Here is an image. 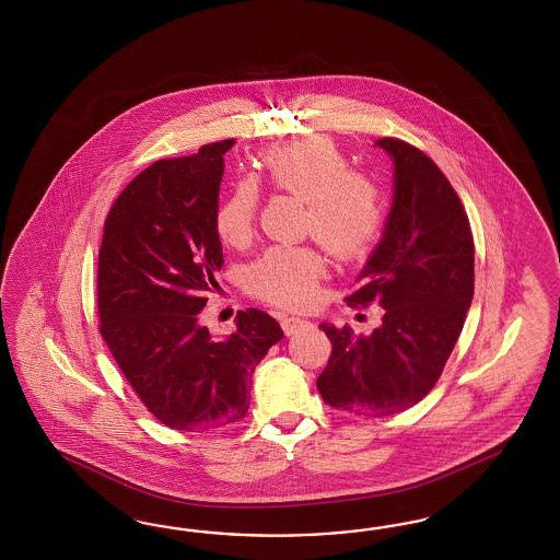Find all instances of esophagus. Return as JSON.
Wrapping results in <instances>:
<instances>
[{
    "label": "esophagus",
    "mask_w": 560,
    "mask_h": 560,
    "mask_svg": "<svg viewBox=\"0 0 560 560\" xmlns=\"http://www.w3.org/2000/svg\"><path fill=\"white\" fill-rule=\"evenodd\" d=\"M305 320L302 318H295V316H283L281 318V328H283V332L291 337V335H295L300 328H304Z\"/></svg>",
    "instance_id": "obj_1"
}]
</instances>
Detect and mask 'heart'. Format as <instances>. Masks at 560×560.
<instances>
[{
    "mask_svg": "<svg viewBox=\"0 0 560 560\" xmlns=\"http://www.w3.org/2000/svg\"><path fill=\"white\" fill-rule=\"evenodd\" d=\"M265 174L272 187L307 203L305 232L342 260L365 255L382 232V190L370 176L353 172L351 162L328 137H307L267 155ZM258 195L237 185L221 199L213 223L230 246L246 244L255 232ZM326 272V260L307 246H272L255 258L244 283L269 304H312Z\"/></svg>",
    "mask_w": 560,
    "mask_h": 560,
    "instance_id": "obj_1",
    "label": "heart"
}]
</instances>
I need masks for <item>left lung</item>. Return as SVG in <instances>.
I'll use <instances>...</instances> for the list:
<instances>
[{
	"label": "left lung",
	"instance_id": "1",
	"mask_svg": "<svg viewBox=\"0 0 560 560\" xmlns=\"http://www.w3.org/2000/svg\"><path fill=\"white\" fill-rule=\"evenodd\" d=\"M394 164V201L382 242L345 298L384 307L382 326L355 337L320 324L332 345L316 386L330 407L390 417L433 390L475 295V240L440 166L396 137L375 141Z\"/></svg>",
	"mask_w": 560,
	"mask_h": 560
}]
</instances>
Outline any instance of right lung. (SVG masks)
<instances>
[{"mask_svg": "<svg viewBox=\"0 0 560 560\" xmlns=\"http://www.w3.org/2000/svg\"><path fill=\"white\" fill-rule=\"evenodd\" d=\"M234 139L158 160L110 207L98 253L101 335L160 423L218 431L246 417L258 361L283 330L267 312H237L236 332L201 324L223 265L213 215Z\"/></svg>", "mask_w": 560, "mask_h": 560, "instance_id": "add662e5", "label": "right lung"}]
</instances>
